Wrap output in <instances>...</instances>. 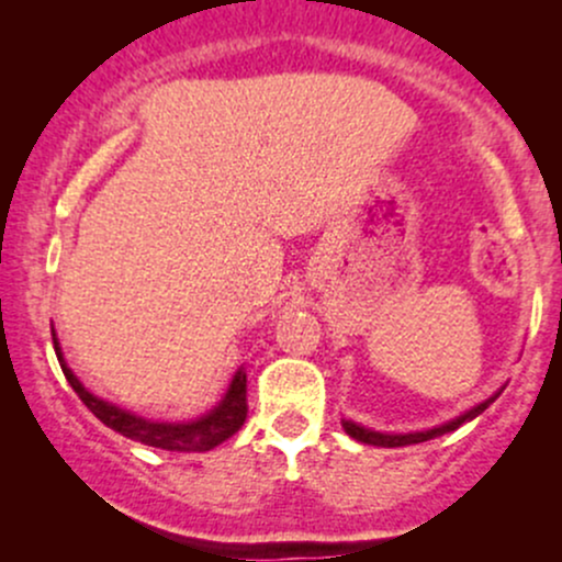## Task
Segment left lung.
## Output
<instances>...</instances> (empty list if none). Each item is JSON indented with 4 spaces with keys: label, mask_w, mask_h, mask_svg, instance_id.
Returning a JSON list of instances; mask_svg holds the SVG:
<instances>
[{
    "label": "left lung",
    "mask_w": 562,
    "mask_h": 562,
    "mask_svg": "<svg viewBox=\"0 0 562 562\" xmlns=\"http://www.w3.org/2000/svg\"><path fill=\"white\" fill-rule=\"evenodd\" d=\"M506 389V386H503ZM501 389V391H503ZM501 391H495V394L490 396V400H484V402H479V405L475 407H470L468 413H462V416H457L454 422H449V424H440V427H435V429H427V432H407V435H386V432H375V429H367V427H361V424H356V422H348V418H342V427H345V432L350 435V438L353 440H359V443H367V446H383V449H396V446H413V443H424V440H432V438H440V435H446V432H454L457 427H462L464 422H473L475 416H481V413L486 411V407L492 405V402L497 400V396H501Z\"/></svg>",
    "instance_id": "left-lung-1"
}]
</instances>
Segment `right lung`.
I'll list each match as a JSON object with an SVG mask.
<instances>
[{
	"label": "right lung",
	"mask_w": 562,
	"mask_h": 562,
	"mask_svg": "<svg viewBox=\"0 0 562 562\" xmlns=\"http://www.w3.org/2000/svg\"><path fill=\"white\" fill-rule=\"evenodd\" d=\"M54 337V350L56 359H59L61 372H65L67 383H70L72 391L81 396L83 405L105 424L113 432L124 435L130 440H138L144 446H155V449L166 451H209L214 446H220L223 440H228L231 435H236L241 429L247 418V372L241 367L239 372L231 381L228 391H225L223 402L214 407L206 416L195 418V422H181V424H168V422H149L144 416H135V413L122 411V407L111 405V402L100 400L92 391L83 389V383L72 375V370L67 367L65 356H61L59 339Z\"/></svg>",
	"instance_id": "obj_1"
}]
</instances>
